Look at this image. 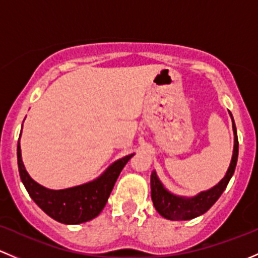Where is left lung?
<instances>
[{"label": "left lung", "mask_w": 258, "mask_h": 258, "mask_svg": "<svg viewBox=\"0 0 258 258\" xmlns=\"http://www.w3.org/2000/svg\"><path fill=\"white\" fill-rule=\"evenodd\" d=\"M231 118H232V115H231ZM232 128L233 134H235V147H233L232 160H231L230 168H228L225 177L216 185V186L210 188L208 191L200 192L198 196H195V198L185 199L170 194L168 190L164 188L163 184L159 181L155 171L151 174V200H153V204L154 206H155L156 211H158L161 216H164L165 219L169 220H174V221H182V220L195 219V217L205 214V212L219 200V198L222 195L225 188H226L228 181H230V179L232 177L236 169V164H237L238 139L233 119Z\"/></svg>", "instance_id": "1"}]
</instances>
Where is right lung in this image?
<instances>
[{
    "mask_svg": "<svg viewBox=\"0 0 258 258\" xmlns=\"http://www.w3.org/2000/svg\"><path fill=\"white\" fill-rule=\"evenodd\" d=\"M134 154L115 161L94 181L66 190H49L32 180L23 166L20 143L17 144V163L21 180L32 200L55 221L77 225L94 219L107 204L114 184L125 164Z\"/></svg>",
    "mask_w": 258,
    "mask_h": 258,
    "instance_id": "right-lung-1",
    "label": "right lung"
}]
</instances>
